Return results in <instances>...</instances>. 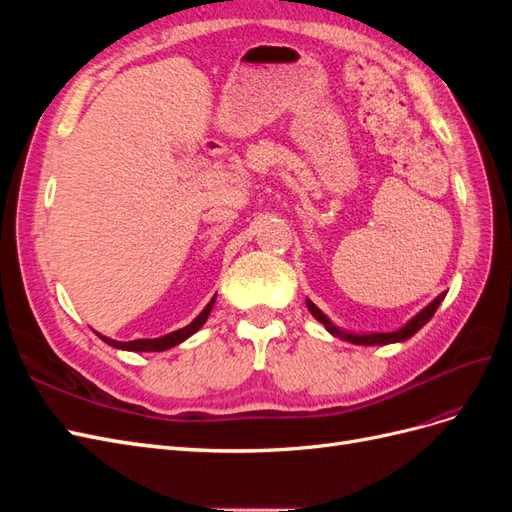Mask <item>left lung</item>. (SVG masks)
<instances>
[{"label":"left lung","mask_w":512,"mask_h":512,"mask_svg":"<svg viewBox=\"0 0 512 512\" xmlns=\"http://www.w3.org/2000/svg\"><path fill=\"white\" fill-rule=\"evenodd\" d=\"M442 299H444V292L440 294V297L433 299L425 309H421V312H418L414 318H410V322H406L404 327L393 331V333H365V335H361V333H348V331H344V329H337L335 324H333L327 316H324L312 301L307 299L305 303H307L309 312H312V316H314L318 322H322L324 329H327L331 335H335V337H339V339H346V342H350V344H359V346H384V344L406 342V339H410L418 329H423L425 324L431 320V316L436 314V309H438V305L442 303Z\"/></svg>","instance_id":"8db88e82"}]
</instances>
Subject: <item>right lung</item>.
I'll return each instance as SVG.
<instances>
[{
  "mask_svg": "<svg viewBox=\"0 0 512 512\" xmlns=\"http://www.w3.org/2000/svg\"><path fill=\"white\" fill-rule=\"evenodd\" d=\"M213 303H215V294H213V299L207 303V307L203 309V312H200V314L188 324V327H183V329L173 331V333H168V335H162V337H156V339H134V342H115V339L104 337V335H100V333H98V337L102 339V342H106L108 346L119 348V350H130V352H162V350H168V348H173V346L185 342V339H188L190 335H194L200 327H203V324H205L207 318H209V314H211Z\"/></svg>",
  "mask_w": 512,
  "mask_h": 512,
  "instance_id": "1",
  "label": "right lung"
}]
</instances>
